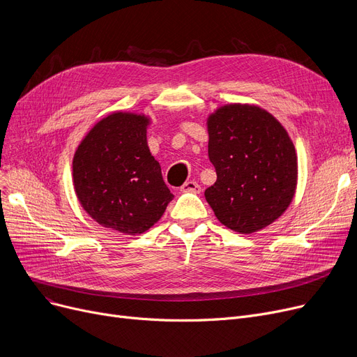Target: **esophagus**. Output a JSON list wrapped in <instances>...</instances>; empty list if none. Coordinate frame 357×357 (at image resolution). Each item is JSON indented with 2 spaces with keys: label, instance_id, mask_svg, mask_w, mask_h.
<instances>
[{
  "label": "esophagus",
  "instance_id": "34e87169",
  "mask_svg": "<svg viewBox=\"0 0 357 357\" xmlns=\"http://www.w3.org/2000/svg\"><path fill=\"white\" fill-rule=\"evenodd\" d=\"M181 191H182V192L199 194V192H201V186H199L198 182H195V181H188V182H185V183L181 186Z\"/></svg>",
  "mask_w": 357,
  "mask_h": 357
}]
</instances>
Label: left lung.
<instances>
[{"mask_svg":"<svg viewBox=\"0 0 357 357\" xmlns=\"http://www.w3.org/2000/svg\"><path fill=\"white\" fill-rule=\"evenodd\" d=\"M207 128L217 181L205 190V199L215 217L241 234L268 227L296 190L298 159L288 131L271 112L250 104L217 108Z\"/></svg>","mask_w":357,"mask_h":357,"instance_id":"1","label":"left lung"}]
</instances>
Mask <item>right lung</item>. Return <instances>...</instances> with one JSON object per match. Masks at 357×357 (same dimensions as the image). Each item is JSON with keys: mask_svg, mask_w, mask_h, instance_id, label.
<instances>
[{"mask_svg": "<svg viewBox=\"0 0 357 357\" xmlns=\"http://www.w3.org/2000/svg\"><path fill=\"white\" fill-rule=\"evenodd\" d=\"M149 124L144 114L112 112L88 131L73 155V188L82 208L121 234L147 231L174 198L149 150Z\"/></svg>", "mask_w": 357, "mask_h": 357, "instance_id": "obj_1", "label": "right lung"}]
</instances>
